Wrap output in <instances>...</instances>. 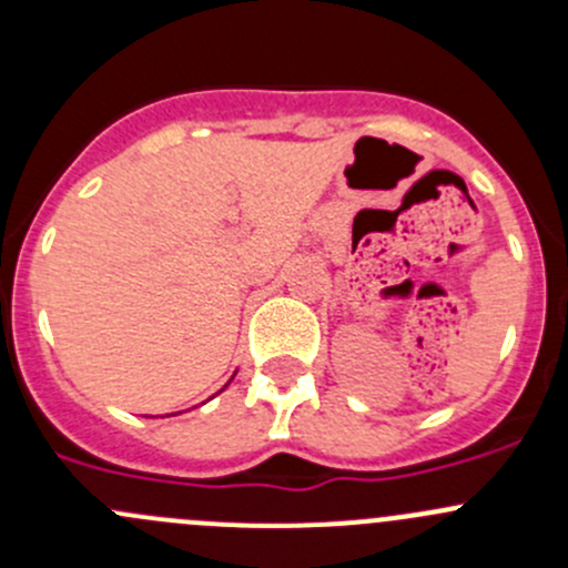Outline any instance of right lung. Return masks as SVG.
Returning <instances> with one entry per match:
<instances>
[{
    "mask_svg": "<svg viewBox=\"0 0 568 568\" xmlns=\"http://www.w3.org/2000/svg\"><path fill=\"white\" fill-rule=\"evenodd\" d=\"M233 376H236V374H233ZM227 385H231V382H227ZM227 385H225V387H227ZM225 387H222V390H225ZM222 390H220V393H222Z\"/></svg>",
    "mask_w": 568,
    "mask_h": 568,
    "instance_id": "1",
    "label": "right lung"
}]
</instances>
